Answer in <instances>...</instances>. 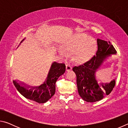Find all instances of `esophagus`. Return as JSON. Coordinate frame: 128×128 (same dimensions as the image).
<instances>
[{"label":"esophagus","instance_id":"34e87169","mask_svg":"<svg viewBox=\"0 0 128 128\" xmlns=\"http://www.w3.org/2000/svg\"><path fill=\"white\" fill-rule=\"evenodd\" d=\"M72 66H70V64H67L66 66V71H69L70 70H72Z\"/></svg>","mask_w":128,"mask_h":128}]
</instances>
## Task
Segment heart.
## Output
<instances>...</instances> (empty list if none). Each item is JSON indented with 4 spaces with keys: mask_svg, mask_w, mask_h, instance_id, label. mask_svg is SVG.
Here are the masks:
<instances>
[{
    "mask_svg": "<svg viewBox=\"0 0 128 128\" xmlns=\"http://www.w3.org/2000/svg\"><path fill=\"white\" fill-rule=\"evenodd\" d=\"M60 50L62 56L66 57V53L74 54V58L78 62H84L92 59L96 53L98 44L96 40L85 34H77L72 36L62 46Z\"/></svg>",
    "mask_w": 128,
    "mask_h": 128,
    "instance_id": "b5f03b06",
    "label": "heart"
}]
</instances>
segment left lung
Returning <instances> with one entry per match:
<instances>
[{"label":"left lung","instance_id":"left-lung-1","mask_svg":"<svg viewBox=\"0 0 128 128\" xmlns=\"http://www.w3.org/2000/svg\"><path fill=\"white\" fill-rule=\"evenodd\" d=\"M98 51L96 55L84 64L73 68L77 77V85L80 96L88 102L100 100L109 95L115 85V79L110 83L99 84L96 72L103 62L111 55H116V51L110 42L98 39Z\"/></svg>","mask_w":128,"mask_h":128}]
</instances>
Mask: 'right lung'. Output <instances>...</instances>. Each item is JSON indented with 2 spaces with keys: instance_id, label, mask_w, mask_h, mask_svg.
I'll return each mask as SVG.
<instances>
[{
  "instance_id": "obj_1",
  "label": "right lung",
  "mask_w": 128,
  "mask_h": 128,
  "mask_svg": "<svg viewBox=\"0 0 128 128\" xmlns=\"http://www.w3.org/2000/svg\"><path fill=\"white\" fill-rule=\"evenodd\" d=\"M66 71V65L64 63L54 62L44 83L39 86H30L16 80L13 81L15 87L20 94L25 98L35 101L39 103H44L48 101L55 93L56 82L60 76ZM24 84V86H22ZM31 87L30 90L28 88ZM36 89V90H34Z\"/></svg>"
}]
</instances>
